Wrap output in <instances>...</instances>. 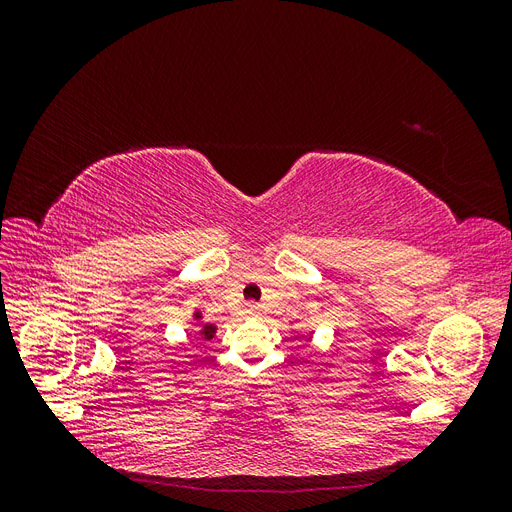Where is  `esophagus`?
I'll list each match as a JSON object with an SVG mask.
<instances>
[{"label":"esophagus","instance_id":"1","mask_svg":"<svg viewBox=\"0 0 512 512\" xmlns=\"http://www.w3.org/2000/svg\"><path fill=\"white\" fill-rule=\"evenodd\" d=\"M247 314H250V316H258L260 314V305H256V303H247Z\"/></svg>","mask_w":512,"mask_h":512}]
</instances>
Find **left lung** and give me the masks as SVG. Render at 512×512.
<instances>
[{
	"label": "left lung",
	"mask_w": 512,
	"mask_h": 512,
	"mask_svg": "<svg viewBox=\"0 0 512 512\" xmlns=\"http://www.w3.org/2000/svg\"><path fill=\"white\" fill-rule=\"evenodd\" d=\"M307 337H312V333H309V335H307Z\"/></svg>",
	"instance_id": "1"
}]
</instances>
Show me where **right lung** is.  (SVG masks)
I'll return each mask as SVG.
<instances>
[{"mask_svg": "<svg viewBox=\"0 0 512 512\" xmlns=\"http://www.w3.org/2000/svg\"><path fill=\"white\" fill-rule=\"evenodd\" d=\"M194 320L198 322V335L205 339V342H209V339H213V335H215V331H218V327H215V324H209V322H203V314L198 312H194Z\"/></svg>", "mask_w": 512, "mask_h": 512, "instance_id": "1", "label": "right lung"}]
</instances>
